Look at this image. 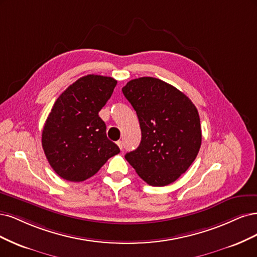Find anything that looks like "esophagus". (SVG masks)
Wrapping results in <instances>:
<instances>
[{
  "label": "esophagus",
  "mask_w": 257,
  "mask_h": 257,
  "mask_svg": "<svg viewBox=\"0 0 257 257\" xmlns=\"http://www.w3.org/2000/svg\"><path fill=\"white\" fill-rule=\"evenodd\" d=\"M117 145H118V147H119V150H120V151H122V148H123V143H122V141H118V142H117Z\"/></svg>",
  "instance_id": "1"
}]
</instances>
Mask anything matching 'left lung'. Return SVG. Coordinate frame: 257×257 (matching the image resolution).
<instances>
[{
    "mask_svg": "<svg viewBox=\"0 0 257 257\" xmlns=\"http://www.w3.org/2000/svg\"><path fill=\"white\" fill-rule=\"evenodd\" d=\"M122 94L134 106L142 139L125 158L148 185L174 183L195 160L202 143L200 115L192 101L162 80L129 81Z\"/></svg>",
    "mask_w": 257,
    "mask_h": 257,
    "instance_id": "8db88e82",
    "label": "left lung"
}]
</instances>
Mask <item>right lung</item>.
Masks as SVG:
<instances>
[{"instance_id": "1", "label": "right lung", "mask_w": 257, "mask_h": 257, "mask_svg": "<svg viewBox=\"0 0 257 257\" xmlns=\"http://www.w3.org/2000/svg\"><path fill=\"white\" fill-rule=\"evenodd\" d=\"M117 81L87 74L66 88L56 99L45 122L41 144L54 172L68 181H83L100 170L118 146L106 138L99 117Z\"/></svg>"}]
</instances>
